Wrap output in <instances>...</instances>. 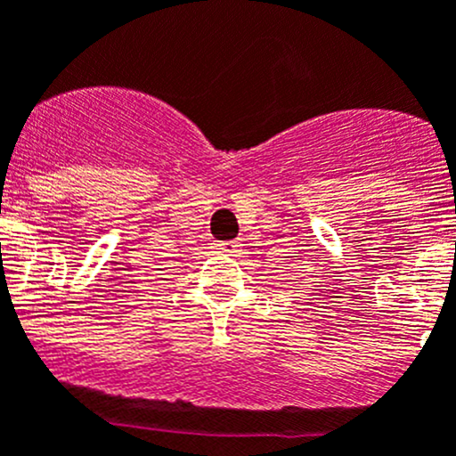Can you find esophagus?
Instances as JSON below:
<instances>
[{"label":"esophagus","mask_w":456,"mask_h":456,"mask_svg":"<svg viewBox=\"0 0 456 456\" xmlns=\"http://www.w3.org/2000/svg\"><path fill=\"white\" fill-rule=\"evenodd\" d=\"M214 248H216V253L223 255H236L240 253V242H236V240H224V242L214 244Z\"/></svg>","instance_id":"esophagus-1"}]
</instances>
